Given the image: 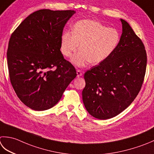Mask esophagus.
I'll return each instance as SVG.
<instances>
[{
	"label": "esophagus",
	"instance_id": "34e87169",
	"mask_svg": "<svg viewBox=\"0 0 154 154\" xmlns=\"http://www.w3.org/2000/svg\"><path fill=\"white\" fill-rule=\"evenodd\" d=\"M77 77H80V76H81V75H83V73H82V71H81V70H79V69H78V70H77Z\"/></svg>",
	"mask_w": 154,
	"mask_h": 154
}]
</instances>
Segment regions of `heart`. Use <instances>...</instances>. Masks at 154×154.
<instances>
[{
  "instance_id": "b5f03b06",
  "label": "heart",
  "mask_w": 154,
  "mask_h": 154,
  "mask_svg": "<svg viewBox=\"0 0 154 154\" xmlns=\"http://www.w3.org/2000/svg\"><path fill=\"white\" fill-rule=\"evenodd\" d=\"M119 41L120 34L116 29L108 28L97 20L83 19L75 24L73 32H63L61 51L69 57L80 45V51L71 58L73 64L77 67H84L89 63L97 65L113 53Z\"/></svg>"
}]
</instances>
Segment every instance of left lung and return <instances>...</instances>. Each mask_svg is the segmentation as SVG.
Segmentation results:
<instances>
[{
	"label": "left lung",
	"instance_id": "left-lung-1",
	"mask_svg": "<svg viewBox=\"0 0 154 154\" xmlns=\"http://www.w3.org/2000/svg\"><path fill=\"white\" fill-rule=\"evenodd\" d=\"M122 35L113 53L84 74L83 101L89 114L107 119L125 110L139 93L145 77L147 54L143 42L121 19Z\"/></svg>",
	"mask_w": 154,
	"mask_h": 154
}]
</instances>
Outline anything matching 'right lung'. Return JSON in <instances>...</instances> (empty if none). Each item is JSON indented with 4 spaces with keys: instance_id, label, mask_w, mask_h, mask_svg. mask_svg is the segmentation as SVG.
<instances>
[{
    "instance_id": "right-lung-1",
    "label": "right lung",
    "mask_w": 154,
    "mask_h": 154,
    "mask_svg": "<svg viewBox=\"0 0 154 154\" xmlns=\"http://www.w3.org/2000/svg\"><path fill=\"white\" fill-rule=\"evenodd\" d=\"M75 13L38 10L11 36L7 55L11 85L20 100L33 110L55 105L77 76L74 66L60 51L63 29Z\"/></svg>"
}]
</instances>
